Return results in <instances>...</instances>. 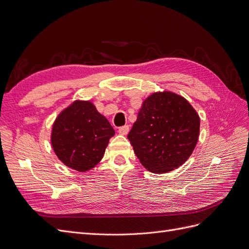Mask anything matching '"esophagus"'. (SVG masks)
I'll list each match as a JSON object with an SVG mask.
<instances>
[{
	"mask_svg": "<svg viewBox=\"0 0 249 249\" xmlns=\"http://www.w3.org/2000/svg\"><path fill=\"white\" fill-rule=\"evenodd\" d=\"M130 131V126L129 125H124V126H120L118 129V133L120 135H126Z\"/></svg>",
	"mask_w": 249,
	"mask_h": 249,
	"instance_id": "34e87169",
	"label": "esophagus"
}]
</instances>
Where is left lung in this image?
<instances>
[{"mask_svg":"<svg viewBox=\"0 0 249 249\" xmlns=\"http://www.w3.org/2000/svg\"><path fill=\"white\" fill-rule=\"evenodd\" d=\"M199 116L183 96L156 92L143 102L127 139L141 164L154 173L183 165L196 145Z\"/></svg>","mask_w":249,"mask_h":249,"instance_id":"8db88e82","label":"left lung"}]
</instances>
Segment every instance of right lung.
I'll list each match as a JSON object with an SVG mask.
<instances>
[{
    "label": "right lung",
    "mask_w": 249,
    "mask_h": 249,
    "mask_svg": "<svg viewBox=\"0 0 249 249\" xmlns=\"http://www.w3.org/2000/svg\"><path fill=\"white\" fill-rule=\"evenodd\" d=\"M114 134L108 119L92 103L76 101L56 118L51 141L60 161L84 172L99 164Z\"/></svg>",
    "instance_id": "right-lung-1"
}]
</instances>
